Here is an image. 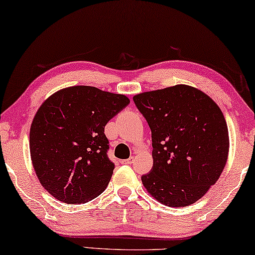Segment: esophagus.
<instances>
[{
    "label": "esophagus",
    "instance_id": "1",
    "mask_svg": "<svg viewBox=\"0 0 255 255\" xmlns=\"http://www.w3.org/2000/svg\"><path fill=\"white\" fill-rule=\"evenodd\" d=\"M133 161H134V158L133 156H131V158H128L127 160H122V163H123V165H131Z\"/></svg>",
    "mask_w": 255,
    "mask_h": 255
}]
</instances>
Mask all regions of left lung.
Wrapping results in <instances>:
<instances>
[{"instance_id":"1","label":"left lung","mask_w":255,"mask_h":255,"mask_svg":"<svg viewBox=\"0 0 255 255\" xmlns=\"http://www.w3.org/2000/svg\"><path fill=\"white\" fill-rule=\"evenodd\" d=\"M152 132L153 167L146 190L167 207L195 203L217 182L229 155L221 108L194 87L176 85L133 96Z\"/></svg>"}]
</instances>
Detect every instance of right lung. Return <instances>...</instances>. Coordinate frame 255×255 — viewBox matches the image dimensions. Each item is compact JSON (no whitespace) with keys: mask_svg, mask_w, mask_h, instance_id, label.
<instances>
[{"mask_svg":"<svg viewBox=\"0 0 255 255\" xmlns=\"http://www.w3.org/2000/svg\"><path fill=\"white\" fill-rule=\"evenodd\" d=\"M130 100L96 87L73 86L44 101L31 124V161L44 189L58 201L80 204L106 189L115 165L104 127Z\"/></svg>","mask_w":255,"mask_h":255,"instance_id":"add662e5","label":"right lung"}]
</instances>
